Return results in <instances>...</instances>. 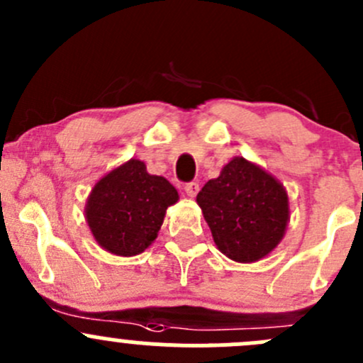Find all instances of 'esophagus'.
<instances>
[{"mask_svg":"<svg viewBox=\"0 0 363 363\" xmlns=\"http://www.w3.org/2000/svg\"><path fill=\"white\" fill-rule=\"evenodd\" d=\"M199 189H200V184H199V182H195V181L186 182V184H184V191L188 193L189 196H195L196 193H199Z\"/></svg>","mask_w":363,"mask_h":363,"instance_id":"esophagus-1","label":"esophagus"}]
</instances>
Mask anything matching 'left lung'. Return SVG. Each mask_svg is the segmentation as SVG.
Wrapping results in <instances>:
<instances>
[{"mask_svg": "<svg viewBox=\"0 0 363 363\" xmlns=\"http://www.w3.org/2000/svg\"><path fill=\"white\" fill-rule=\"evenodd\" d=\"M218 250L235 262H258L283 239L288 195L281 182L244 158H233L196 195Z\"/></svg>", "mask_w": 363, "mask_h": 363, "instance_id": "left-lung-1", "label": "left lung"}]
</instances>
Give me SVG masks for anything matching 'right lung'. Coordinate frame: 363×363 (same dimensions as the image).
I'll return each instance as SVG.
<instances>
[{"label": "right lung", "mask_w": 363, "mask_h": 363, "mask_svg": "<svg viewBox=\"0 0 363 363\" xmlns=\"http://www.w3.org/2000/svg\"><path fill=\"white\" fill-rule=\"evenodd\" d=\"M177 200V189L167 179L147 174L144 161L130 160L96 182L86 219L104 250L135 256L151 246L164 212Z\"/></svg>", "instance_id": "add662e5"}]
</instances>
